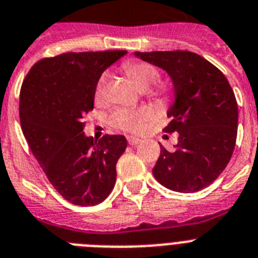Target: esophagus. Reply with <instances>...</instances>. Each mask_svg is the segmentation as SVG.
<instances>
[{
    "label": "esophagus",
    "mask_w": 258,
    "mask_h": 258,
    "mask_svg": "<svg viewBox=\"0 0 258 258\" xmlns=\"http://www.w3.org/2000/svg\"><path fill=\"white\" fill-rule=\"evenodd\" d=\"M127 142H129V145L134 146V145L140 144V142H141V140L137 137H133V136H131V137H127Z\"/></svg>",
    "instance_id": "1"
}]
</instances>
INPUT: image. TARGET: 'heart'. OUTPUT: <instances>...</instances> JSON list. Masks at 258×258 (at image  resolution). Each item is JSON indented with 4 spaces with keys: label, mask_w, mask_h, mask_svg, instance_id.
Listing matches in <instances>:
<instances>
[{
    "label": "heart",
    "mask_w": 258,
    "mask_h": 258,
    "mask_svg": "<svg viewBox=\"0 0 258 258\" xmlns=\"http://www.w3.org/2000/svg\"><path fill=\"white\" fill-rule=\"evenodd\" d=\"M124 70L132 82L136 84V87L141 91H146L148 88H150L159 78L158 70L146 61H129L124 66ZM105 83L106 74H104L99 79L97 86H96V99H101L104 96ZM150 116H152V112L148 108H140V109L120 108L113 112L110 117V122L113 126L124 129V131L140 133L144 131L145 122L150 118Z\"/></svg>",
    "instance_id": "b5f03b06"
}]
</instances>
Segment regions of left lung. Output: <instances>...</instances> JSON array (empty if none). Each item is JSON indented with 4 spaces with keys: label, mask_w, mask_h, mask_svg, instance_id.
Instances as JSON below:
<instances>
[{
    "label": "left lung",
    "mask_w": 258,
    "mask_h": 258,
    "mask_svg": "<svg viewBox=\"0 0 258 258\" xmlns=\"http://www.w3.org/2000/svg\"><path fill=\"white\" fill-rule=\"evenodd\" d=\"M161 68L172 83L174 100L163 129L179 134L169 152L161 154L153 175L176 192H197L214 182L227 167L237 137L239 109L235 93L219 68L190 51L134 52Z\"/></svg>",
    "instance_id": "1"
}]
</instances>
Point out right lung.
Instances as JSON below:
<instances>
[{
	"label": "right lung",
	"mask_w": 258,
	"mask_h": 258,
	"mask_svg": "<svg viewBox=\"0 0 258 258\" xmlns=\"http://www.w3.org/2000/svg\"><path fill=\"white\" fill-rule=\"evenodd\" d=\"M126 51L67 52L42 59L23 80L19 118L34 157L55 190L76 206H96L116 183L124 136L99 142L83 132L100 76Z\"/></svg>",
	"instance_id": "add662e5"
}]
</instances>
